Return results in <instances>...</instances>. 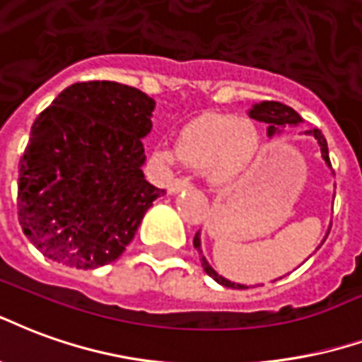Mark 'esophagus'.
<instances>
[{
	"mask_svg": "<svg viewBox=\"0 0 362 362\" xmlns=\"http://www.w3.org/2000/svg\"><path fill=\"white\" fill-rule=\"evenodd\" d=\"M187 187H191V179L177 177V179H173V181L170 183V192H179L181 189H187Z\"/></svg>",
	"mask_w": 362,
	"mask_h": 362,
	"instance_id": "obj_1",
	"label": "esophagus"
}]
</instances>
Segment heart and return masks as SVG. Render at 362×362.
Instances as JSON below:
<instances>
[{
  "mask_svg": "<svg viewBox=\"0 0 362 362\" xmlns=\"http://www.w3.org/2000/svg\"><path fill=\"white\" fill-rule=\"evenodd\" d=\"M260 134L252 121L226 113H206L189 121L179 131L177 156L191 168H208L218 183L235 179L255 160ZM158 158L173 160L170 148L156 150Z\"/></svg>",
  "mask_w": 362,
  "mask_h": 362,
  "instance_id": "heart-1",
  "label": "heart"
}]
</instances>
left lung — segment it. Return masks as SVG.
Instances as JSON below:
<instances>
[{
    "mask_svg": "<svg viewBox=\"0 0 362 362\" xmlns=\"http://www.w3.org/2000/svg\"><path fill=\"white\" fill-rule=\"evenodd\" d=\"M250 117H252V119L260 121V123H268V134H270V136L274 133H279V127L297 125V123L300 121L299 113L295 112L293 107H289V105L279 104V102H262V104L255 105V107L250 110ZM308 134H313L316 141H318V144H320V150H322V158H324V162L328 163L329 168H332V163H329V154H328V142H326V139H324V134H322L320 129H310V131H308ZM192 243H194L197 250H200L199 233L194 235V241ZM202 268H204V272H206L210 278L216 279V281H218V284H221V286L231 287V289H247V287L241 286V284H233V281H229V279L218 276V274L214 272L212 266L208 264L206 260H204V257H202Z\"/></svg>",
    "mask_w": 362,
    "mask_h": 362,
    "instance_id": "8db88e82",
    "label": "left lung"
}]
</instances>
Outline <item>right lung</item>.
Here are the masks:
<instances>
[{"instance_id": "right-lung-1", "label": "right lung", "mask_w": 362, "mask_h": 362, "mask_svg": "<svg viewBox=\"0 0 362 362\" xmlns=\"http://www.w3.org/2000/svg\"><path fill=\"white\" fill-rule=\"evenodd\" d=\"M154 100L113 81L67 86L36 117L18 163L21 228L42 255L92 270L133 241L165 189L144 179Z\"/></svg>"}]
</instances>
